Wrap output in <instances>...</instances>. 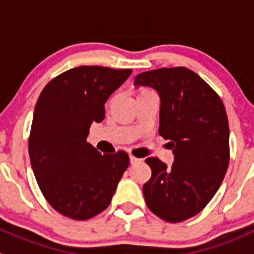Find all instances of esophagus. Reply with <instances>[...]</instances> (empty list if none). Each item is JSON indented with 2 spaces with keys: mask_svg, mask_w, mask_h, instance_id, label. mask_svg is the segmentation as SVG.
<instances>
[{
  "mask_svg": "<svg viewBox=\"0 0 254 254\" xmlns=\"http://www.w3.org/2000/svg\"><path fill=\"white\" fill-rule=\"evenodd\" d=\"M140 161H141V158L134 157V156H132V155H130V163H131V165H135V163H139Z\"/></svg>",
  "mask_w": 254,
  "mask_h": 254,
  "instance_id": "1",
  "label": "esophagus"
}]
</instances>
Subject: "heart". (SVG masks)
Returning <instances> with one entry per match:
<instances>
[{
	"label": "heart",
	"instance_id": "heart-1",
	"mask_svg": "<svg viewBox=\"0 0 254 254\" xmlns=\"http://www.w3.org/2000/svg\"><path fill=\"white\" fill-rule=\"evenodd\" d=\"M135 94H136V99H137V98H142V97H146V96H150V94H152V91H150V89L146 88V87H139V88L135 89ZM114 99H115V96L109 99L108 101L109 106L114 102Z\"/></svg>",
	"mask_w": 254,
	"mask_h": 254
}]
</instances>
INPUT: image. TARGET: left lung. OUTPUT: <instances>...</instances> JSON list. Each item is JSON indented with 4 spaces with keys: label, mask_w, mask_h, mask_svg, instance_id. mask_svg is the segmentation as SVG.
Masks as SVG:
<instances>
[{
    "label": "left lung",
    "mask_w": 254,
    "mask_h": 254,
    "mask_svg": "<svg viewBox=\"0 0 254 254\" xmlns=\"http://www.w3.org/2000/svg\"><path fill=\"white\" fill-rule=\"evenodd\" d=\"M160 94L158 134L172 148L171 167L146 158L152 175L142 191L148 209L167 222L195 216L207 205L230 162L229 122L216 92L187 67H162L135 77Z\"/></svg>",
    "instance_id": "8db88e82"
}]
</instances>
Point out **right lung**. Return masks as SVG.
I'll list each match as a JSON object with an SVG mask.
<instances>
[{"instance_id":"add662e5","label":"right lung","mask_w":254,"mask_h":254,"mask_svg":"<svg viewBox=\"0 0 254 254\" xmlns=\"http://www.w3.org/2000/svg\"><path fill=\"white\" fill-rule=\"evenodd\" d=\"M130 73L78 66L51 79L38 98L28 141L30 165L43 195L64 216L88 220L106 210L129 166L125 151L102 155L87 136Z\"/></svg>"}]
</instances>
